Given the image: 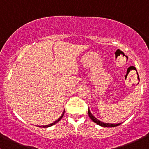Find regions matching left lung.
Listing matches in <instances>:
<instances>
[{"label":"left lung","instance_id":"8db88e82","mask_svg":"<svg viewBox=\"0 0 149 149\" xmlns=\"http://www.w3.org/2000/svg\"><path fill=\"white\" fill-rule=\"evenodd\" d=\"M88 115L89 117L90 118V119L93 121L94 123L99 125L102 126V127H116V126H118L119 125H120L122 123H118V124H111V123H106L102 122V121H100V120H98L97 118H95L92 114L90 113V109H88Z\"/></svg>","mask_w":149,"mask_h":149}]
</instances>
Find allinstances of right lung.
<instances>
[{"label": "right lung", "mask_w": 149, "mask_h": 149, "mask_svg": "<svg viewBox=\"0 0 149 149\" xmlns=\"http://www.w3.org/2000/svg\"><path fill=\"white\" fill-rule=\"evenodd\" d=\"M64 111L63 112V113L61 114V116H60V117L59 118V119H57V120H55L54 121V123H51V124H49L48 125H43V126H39V127H50V126H52V125H55L56 123H57L58 122H59V120H60L62 118V117H63V116H64Z\"/></svg>", "instance_id": "1"}]
</instances>
